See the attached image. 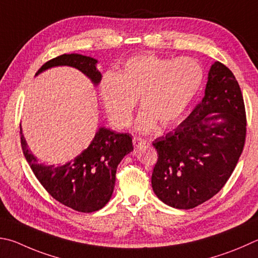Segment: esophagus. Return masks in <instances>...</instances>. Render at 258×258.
<instances>
[{
  "label": "esophagus",
  "instance_id": "obj_1",
  "mask_svg": "<svg viewBox=\"0 0 258 258\" xmlns=\"http://www.w3.org/2000/svg\"><path fill=\"white\" fill-rule=\"evenodd\" d=\"M133 144H134V147L141 148V147H143V145L145 144V141H144V140H142V139H140V138H134L133 139Z\"/></svg>",
  "mask_w": 258,
  "mask_h": 258
}]
</instances>
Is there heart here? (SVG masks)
I'll return each instance as SVG.
<instances>
[{
    "label": "heart",
    "instance_id": "obj_1",
    "mask_svg": "<svg viewBox=\"0 0 258 258\" xmlns=\"http://www.w3.org/2000/svg\"><path fill=\"white\" fill-rule=\"evenodd\" d=\"M203 79V69L193 58L139 55L116 73L104 76L99 95L110 120L119 128L130 125L138 99L142 110L137 130L148 133L157 121L161 126L175 123L198 95Z\"/></svg>",
    "mask_w": 258,
    "mask_h": 258
}]
</instances>
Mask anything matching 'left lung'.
Listing matches in <instances>:
<instances>
[{
	"label": "left lung",
	"instance_id": "1",
	"mask_svg": "<svg viewBox=\"0 0 258 258\" xmlns=\"http://www.w3.org/2000/svg\"><path fill=\"white\" fill-rule=\"evenodd\" d=\"M246 113L239 84L226 65L209 70L202 101L189 116L152 144L159 159L154 194L176 209H193L226 184L242 152Z\"/></svg>",
	"mask_w": 258,
	"mask_h": 258
}]
</instances>
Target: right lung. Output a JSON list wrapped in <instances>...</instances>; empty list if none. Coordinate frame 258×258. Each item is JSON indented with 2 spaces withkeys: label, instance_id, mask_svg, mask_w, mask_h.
Instances as JSON below:
<instances>
[{
  "label": "right lung",
  "instance_id": "1",
  "mask_svg": "<svg viewBox=\"0 0 258 258\" xmlns=\"http://www.w3.org/2000/svg\"><path fill=\"white\" fill-rule=\"evenodd\" d=\"M97 64L98 59L90 56L63 54L45 63L35 77L53 68L71 67L97 87L102 79ZM20 133L26 160L44 188L59 203L84 213L100 210L109 202L115 187L117 166L134 148L127 133H117L100 126L91 143L76 158L56 166L45 165L28 147L22 127Z\"/></svg>",
  "mask_w": 258,
  "mask_h": 258
}]
</instances>
